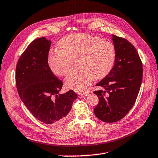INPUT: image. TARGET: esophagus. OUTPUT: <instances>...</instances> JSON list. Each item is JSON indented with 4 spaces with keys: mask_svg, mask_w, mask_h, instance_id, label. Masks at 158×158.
Returning a JSON list of instances; mask_svg holds the SVG:
<instances>
[{
    "mask_svg": "<svg viewBox=\"0 0 158 158\" xmlns=\"http://www.w3.org/2000/svg\"><path fill=\"white\" fill-rule=\"evenodd\" d=\"M88 96V93H81L79 94V97L80 98H83Z\"/></svg>",
    "mask_w": 158,
    "mask_h": 158,
    "instance_id": "esophagus-1",
    "label": "esophagus"
}]
</instances>
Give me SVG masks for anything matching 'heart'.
Here are the masks:
<instances>
[{
	"instance_id": "heart-1",
	"label": "heart",
	"mask_w": 158,
	"mask_h": 158,
	"mask_svg": "<svg viewBox=\"0 0 158 158\" xmlns=\"http://www.w3.org/2000/svg\"><path fill=\"white\" fill-rule=\"evenodd\" d=\"M59 50H51L47 56L48 67L55 75L65 77L71 71L73 62H77L80 71L65 79L67 88L82 92L94 79L105 77L110 72L116 59L112 43L86 34H74L58 43Z\"/></svg>"
}]
</instances>
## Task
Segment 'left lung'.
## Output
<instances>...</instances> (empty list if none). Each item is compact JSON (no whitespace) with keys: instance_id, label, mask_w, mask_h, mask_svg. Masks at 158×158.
I'll use <instances>...</instances> for the list:
<instances>
[{"instance_id":"1","label":"left lung","mask_w":158,"mask_h":158,"mask_svg":"<svg viewBox=\"0 0 158 158\" xmlns=\"http://www.w3.org/2000/svg\"><path fill=\"white\" fill-rule=\"evenodd\" d=\"M116 50L114 65L96 84L103 90L94 91L99 103L94 108L98 119L114 123L122 119L133 107L143 77V65L135 47L127 40L112 35Z\"/></svg>"}]
</instances>
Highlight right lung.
<instances>
[{"label":"right lung","mask_w":158,"mask_h":158,"mask_svg":"<svg viewBox=\"0 0 158 158\" xmlns=\"http://www.w3.org/2000/svg\"><path fill=\"white\" fill-rule=\"evenodd\" d=\"M51 43L43 37L29 44L18 60L15 74L21 101L35 118L47 124L64 121L77 98L73 90L60 94L62 83L47 62Z\"/></svg>","instance_id":"1"}]
</instances>
